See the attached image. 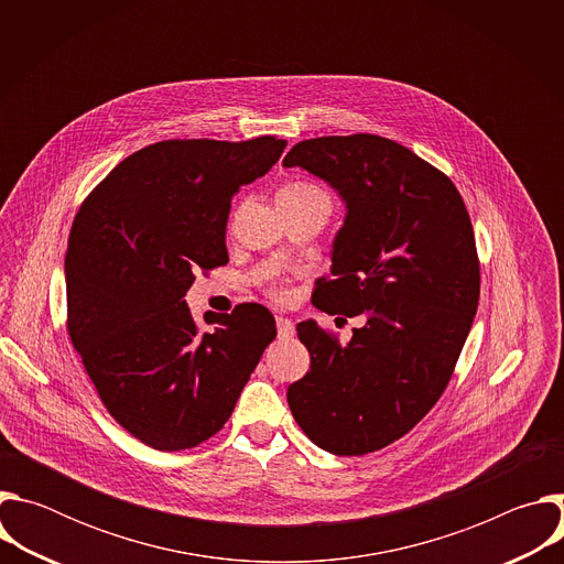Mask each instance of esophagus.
<instances>
[{"instance_id": "esophagus-1", "label": "esophagus", "mask_w": 564, "mask_h": 564, "mask_svg": "<svg viewBox=\"0 0 564 564\" xmlns=\"http://www.w3.org/2000/svg\"><path fill=\"white\" fill-rule=\"evenodd\" d=\"M276 330H279V337H283V339L294 337V324L285 316H276Z\"/></svg>"}]
</instances>
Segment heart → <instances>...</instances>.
<instances>
[{"label": "heart", "mask_w": 564, "mask_h": 564, "mask_svg": "<svg viewBox=\"0 0 564 564\" xmlns=\"http://www.w3.org/2000/svg\"><path fill=\"white\" fill-rule=\"evenodd\" d=\"M296 200H326L330 203V196L324 187H318L310 181H294V183H288L281 192H279V203H296ZM270 294L274 299H285L288 296V288L276 283L270 288Z\"/></svg>", "instance_id": "heart-1"}]
</instances>
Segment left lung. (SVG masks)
Masks as SVG:
<instances>
[{
  "label": "left lung",
  "instance_id": "left-lung-1",
  "mask_svg": "<svg viewBox=\"0 0 564 564\" xmlns=\"http://www.w3.org/2000/svg\"><path fill=\"white\" fill-rule=\"evenodd\" d=\"M283 165L324 178L348 207L312 303L364 316L346 346L301 321L310 370L288 404L318 448L375 453L417 426L453 377L479 301L470 216L444 172L381 135L301 140Z\"/></svg>",
  "mask_w": 564,
  "mask_h": 564
}]
</instances>
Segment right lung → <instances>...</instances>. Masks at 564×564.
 <instances>
[{
	"label": "right lung",
	"mask_w": 564,
	"mask_h": 564,
	"mask_svg": "<svg viewBox=\"0 0 564 564\" xmlns=\"http://www.w3.org/2000/svg\"><path fill=\"white\" fill-rule=\"evenodd\" d=\"M285 140H163L122 163L79 205L64 259L66 330L105 409L142 444L185 451L216 435L276 337L261 303L205 314L185 294L229 261L240 185L265 176Z\"/></svg>",
	"instance_id": "1"
}]
</instances>
